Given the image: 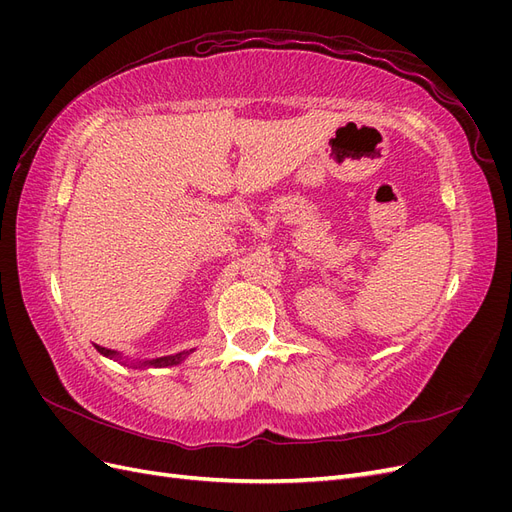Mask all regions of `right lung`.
<instances>
[{
	"label": "right lung",
	"instance_id": "add662e5",
	"mask_svg": "<svg viewBox=\"0 0 512 512\" xmlns=\"http://www.w3.org/2000/svg\"><path fill=\"white\" fill-rule=\"evenodd\" d=\"M96 350L100 354H104V356H111V359H117V352L115 350H108V348H102V346H96ZM190 352H179V354H173V356H160V359L138 363V367H170V365H177V363L183 361V356L190 354Z\"/></svg>",
	"mask_w": 512,
	"mask_h": 512
}]
</instances>
